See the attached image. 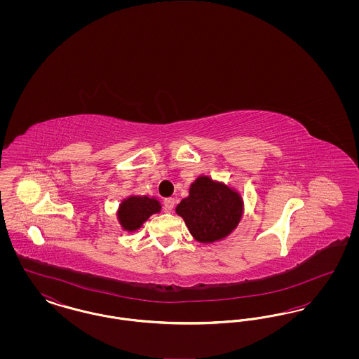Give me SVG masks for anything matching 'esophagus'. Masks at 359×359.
I'll return each instance as SVG.
<instances>
[{
  "label": "esophagus",
  "mask_w": 359,
  "mask_h": 359,
  "mask_svg": "<svg viewBox=\"0 0 359 359\" xmlns=\"http://www.w3.org/2000/svg\"><path fill=\"white\" fill-rule=\"evenodd\" d=\"M164 207L167 211H171L172 208L175 207V199L173 198H167L164 199Z\"/></svg>",
  "instance_id": "34e87169"
}]
</instances>
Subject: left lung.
I'll return each mask as SVG.
<instances>
[{
	"label": "left lung",
	"instance_id": "left-lung-1",
	"mask_svg": "<svg viewBox=\"0 0 359 359\" xmlns=\"http://www.w3.org/2000/svg\"><path fill=\"white\" fill-rule=\"evenodd\" d=\"M189 233L199 242H214L230 234L242 215V202L237 192L199 177L191 188L189 196L176 207Z\"/></svg>",
	"mask_w": 359,
	"mask_h": 359
}]
</instances>
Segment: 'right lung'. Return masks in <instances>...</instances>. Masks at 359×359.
Instances as JSON below:
<instances>
[{
  "mask_svg": "<svg viewBox=\"0 0 359 359\" xmlns=\"http://www.w3.org/2000/svg\"><path fill=\"white\" fill-rule=\"evenodd\" d=\"M160 203L147 196H132L122 202L118 210V218L125 230H136L152 214L160 211Z\"/></svg>",
  "mask_w": 359,
  "mask_h": 359,
  "instance_id": "right-lung-1",
  "label": "right lung"
}]
</instances>
